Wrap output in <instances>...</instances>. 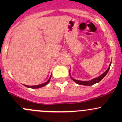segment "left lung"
<instances>
[{
    "label": "left lung",
    "instance_id": "1",
    "mask_svg": "<svg viewBox=\"0 0 122 122\" xmlns=\"http://www.w3.org/2000/svg\"><path fill=\"white\" fill-rule=\"evenodd\" d=\"M111 63H112V62H110V65H109V68H108L107 70L105 72H104V73L103 74H102V75H101V76H100L99 77H97V78H94V79L92 80H90V81H86L77 80H75V79H74V78H71V76H70V77H71V79H72V80L76 82V83H77V84H80V85H83V86H92V85H93V84H96V83H99V82L100 81L102 80L103 79V78H104V77H105L106 76V74H107L108 71H109V69H110V65H111ZM69 74H70V71H69Z\"/></svg>",
    "mask_w": 122,
    "mask_h": 122
}]
</instances>
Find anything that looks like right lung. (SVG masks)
<instances>
[{
    "label": "right lung",
    "mask_w": 122,
    "mask_h": 122,
    "mask_svg": "<svg viewBox=\"0 0 122 122\" xmlns=\"http://www.w3.org/2000/svg\"><path fill=\"white\" fill-rule=\"evenodd\" d=\"M51 76H50V78H49L48 80L46 82H45V83H43V84L37 85V86H27V85H25V86L26 87H28V88H41V87H44V86H46V85H47L48 84L49 82L50 81V79H51Z\"/></svg>",
    "instance_id": "1"
}]
</instances>
